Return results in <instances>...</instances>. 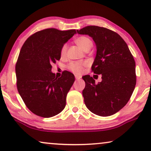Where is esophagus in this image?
I'll return each instance as SVG.
<instances>
[{
    "label": "esophagus",
    "instance_id": "esophagus-1",
    "mask_svg": "<svg viewBox=\"0 0 151 151\" xmlns=\"http://www.w3.org/2000/svg\"><path fill=\"white\" fill-rule=\"evenodd\" d=\"M75 78H76V80H79V79H80V78H82V77H81V76H78V75H76V76H75Z\"/></svg>",
    "mask_w": 151,
    "mask_h": 151
}]
</instances>
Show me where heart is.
Segmentation results:
<instances>
[{"label":"heart","mask_w":151,"mask_h":151,"mask_svg":"<svg viewBox=\"0 0 151 151\" xmlns=\"http://www.w3.org/2000/svg\"><path fill=\"white\" fill-rule=\"evenodd\" d=\"M75 43L78 45L82 48L84 51H88L92 47H93V42L88 37L86 36H80L76 38L75 40ZM67 52V45L64 44L61 47L60 49V56H64L66 54ZM86 61H80V62H78V61H73V62H71L69 63L67 65V69L69 71H71L72 73L76 74H80L83 71V67L87 65Z\"/></svg>","instance_id":"obj_1"}]
</instances>
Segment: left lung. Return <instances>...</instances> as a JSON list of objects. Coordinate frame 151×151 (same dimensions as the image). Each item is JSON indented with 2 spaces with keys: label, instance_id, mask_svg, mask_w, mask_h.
<instances>
[{
  "label": "left lung",
  "instance_id": "obj_1",
  "mask_svg": "<svg viewBox=\"0 0 151 151\" xmlns=\"http://www.w3.org/2000/svg\"><path fill=\"white\" fill-rule=\"evenodd\" d=\"M77 32L88 35L95 42L97 54L91 69L102 76L97 84L89 75L82 77L85 105L98 116L114 114L127 104L136 84L134 56L123 39L108 28L88 26Z\"/></svg>",
  "mask_w": 151,
  "mask_h": 151
}]
</instances>
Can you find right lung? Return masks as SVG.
Returning <instances> with one entry per match:
<instances>
[{
    "label": "right lung",
    "instance_id": "1",
    "mask_svg": "<svg viewBox=\"0 0 151 151\" xmlns=\"http://www.w3.org/2000/svg\"><path fill=\"white\" fill-rule=\"evenodd\" d=\"M76 33L75 29L46 28L32 34L22 47L16 65V84L23 101L39 116L50 118L62 112L75 77L63 71L52 73V65L60 58V49Z\"/></svg>",
    "mask_w": 151,
    "mask_h": 151
}]
</instances>
